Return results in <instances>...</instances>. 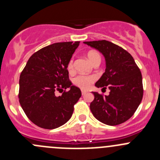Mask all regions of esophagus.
Segmentation results:
<instances>
[{
	"label": "esophagus",
	"instance_id": "34e87169",
	"mask_svg": "<svg viewBox=\"0 0 160 160\" xmlns=\"http://www.w3.org/2000/svg\"><path fill=\"white\" fill-rule=\"evenodd\" d=\"M81 93H82V95H85L87 93V91H86V90H81Z\"/></svg>",
	"mask_w": 160,
	"mask_h": 160
}]
</instances>
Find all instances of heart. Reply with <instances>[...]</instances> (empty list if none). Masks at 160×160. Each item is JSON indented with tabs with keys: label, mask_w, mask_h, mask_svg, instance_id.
Returning a JSON list of instances; mask_svg holds the SVG:
<instances>
[{
	"label": "heart",
	"mask_w": 160,
	"mask_h": 160,
	"mask_svg": "<svg viewBox=\"0 0 160 160\" xmlns=\"http://www.w3.org/2000/svg\"><path fill=\"white\" fill-rule=\"evenodd\" d=\"M88 58L90 60V62L92 64L94 63L97 61H101V55L95 51H90L88 53ZM73 68V60L70 59L68 64V70H72ZM95 80L94 77L92 76H84V75H79L73 79V83L79 88H82V89H88L90 87L91 83Z\"/></svg>",
	"instance_id": "b5f03b06"
}]
</instances>
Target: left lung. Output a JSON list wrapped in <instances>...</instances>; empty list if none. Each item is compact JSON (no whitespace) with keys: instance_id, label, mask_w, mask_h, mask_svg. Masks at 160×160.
I'll return each instance as SVG.
<instances>
[{"instance_id":"1","label":"left lung","mask_w":160,"mask_h":160,"mask_svg":"<svg viewBox=\"0 0 160 160\" xmlns=\"http://www.w3.org/2000/svg\"><path fill=\"white\" fill-rule=\"evenodd\" d=\"M83 43L98 50L105 58V72L95 86L103 88L108 86L110 90L108 96L92 92L94 99L90 103V111L105 125H120L133 115L142 99V77L139 68L130 53L111 42Z\"/></svg>"}]
</instances>
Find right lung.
Masks as SVG:
<instances>
[{"instance_id": "obj_1", "label": "right lung", "mask_w": 160, "mask_h": 160, "mask_svg": "<svg viewBox=\"0 0 160 160\" xmlns=\"http://www.w3.org/2000/svg\"><path fill=\"white\" fill-rule=\"evenodd\" d=\"M80 42H57L34 53L19 80V102L35 125L53 129L67 123L81 97L80 88L69 80V62ZM70 88L61 96L56 90Z\"/></svg>"}]
</instances>
